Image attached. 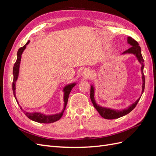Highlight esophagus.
I'll use <instances>...</instances> for the list:
<instances>
[{
	"mask_svg": "<svg viewBox=\"0 0 156 156\" xmlns=\"http://www.w3.org/2000/svg\"><path fill=\"white\" fill-rule=\"evenodd\" d=\"M90 74L89 71L88 69L84 70V72H83V77H84L88 78L90 77Z\"/></svg>",
	"mask_w": 156,
	"mask_h": 156,
	"instance_id": "34e87169",
	"label": "esophagus"
}]
</instances>
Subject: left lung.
Returning a JSON list of instances; mask_svg holds the SVG:
<instances>
[{"label": "left lung", "mask_w": 156, "mask_h": 156, "mask_svg": "<svg viewBox=\"0 0 156 156\" xmlns=\"http://www.w3.org/2000/svg\"><path fill=\"white\" fill-rule=\"evenodd\" d=\"M127 41L128 43L131 45L130 48H129L127 50L124 52V53H133L136 55V57H137L140 63L142 64V67H141V72H142V75H143V91H142V94L144 90V87H145V77L144 75L143 72V69H144V60L143 58L142 54H141V49L139 45L138 42L136 40H135L133 38H132L131 37H127ZM139 98L133 104H132L129 107L125 110H122V111H115V110H112L111 108H107L104 107H100L98 105H97L96 103L95 100H94V88L92 86L90 87V100L93 103V105L96 108V110L98 111V112L100 113V115L105 119H108V120H111V119H119L120 117L123 116L124 115H126L127 114L129 113L133 108L136 107V105H137V103L140 100Z\"/></svg>", "instance_id": "8db88e82"}]
</instances>
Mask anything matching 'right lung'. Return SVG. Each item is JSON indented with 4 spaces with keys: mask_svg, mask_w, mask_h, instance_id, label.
<instances>
[{
    "mask_svg": "<svg viewBox=\"0 0 156 156\" xmlns=\"http://www.w3.org/2000/svg\"><path fill=\"white\" fill-rule=\"evenodd\" d=\"M30 42V41H28L27 43L23 46L22 48H20L17 51V60L16 63L14 64L13 68V83H12V89H13V95L14 97H15L16 100L17 101V102L18 103L17 98L16 97V82L17 79L18 77V73H19V68H20V62H21V55L23 53V51L25 50V49L26 48V45L27 44H29V43ZM75 84H69V85L66 87L64 88V108L62 111V112L61 113H59V114H56L55 115H51V116H46L44 115L41 113L40 112H33V113H30V112H27L25 111H23L21 107H20L21 109L24 112L25 115L29 118V119L35 121L37 122H39V123H44V124H49V123H53V122H55L56 121L58 120L59 119H61L62 117L63 112L65 110L66 107L67 103H68V98H69V93L72 90V89L75 87Z\"/></svg>",
    "mask_w": 156,
    "mask_h": 156,
    "instance_id": "add662e5",
    "label": "right lung"
}]
</instances>
